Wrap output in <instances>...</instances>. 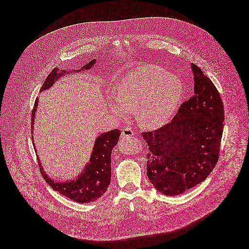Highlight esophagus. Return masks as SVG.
Wrapping results in <instances>:
<instances>
[{"label": "esophagus", "mask_w": 249, "mask_h": 249, "mask_svg": "<svg viewBox=\"0 0 249 249\" xmlns=\"http://www.w3.org/2000/svg\"><path fill=\"white\" fill-rule=\"evenodd\" d=\"M134 135V132L133 130L130 128V127H125L123 132H122V138L124 139V138H128V137H131Z\"/></svg>", "instance_id": "obj_1"}]
</instances>
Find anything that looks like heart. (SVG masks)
Segmentation results:
<instances>
[{"label": "heart", "instance_id": "heart-1", "mask_svg": "<svg viewBox=\"0 0 249 249\" xmlns=\"http://www.w3.org/2000/svg\"><path fill=\"white\" fill-rule=\"evenodd\" d=\"M183 95L178 75L143 63L123 75L116 84V98L108 99L110 112L125 120L136 112L138 124L147 129L164 125L176 113Z\"/></svg>", "mask_w": 249, "mask_h": 249}]
</instances>
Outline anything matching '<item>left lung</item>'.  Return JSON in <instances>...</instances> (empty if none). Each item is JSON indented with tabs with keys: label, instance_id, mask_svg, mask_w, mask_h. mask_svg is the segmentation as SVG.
Segmentation results:
<instances>
[{
	"label": "left lung",
	"instance_id": "8db88e82",
	"mask_svg": "<svg viewBox=\"0 0 249 249\" xmlns=\"http://www.w3.org/2000/svg\"><path fill=\"white\" fill-rule=\"evenodd\" d=\"M194 96L182 104L171 123L142 132L148 145L146 175L166 196H178L204 181L213 171L223 132L224 109L211 79L196 64Z\"/></svg>",
	"mask_w": 249,
	"mask_h": 249
}]
</instances>
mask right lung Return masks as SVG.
I'll use <instances>...</instances> for the list:
<instances>
[{
    "mask_svg": "<svg viewBox=\"0 0 249 249\" xmlns=\"http://www.w3.org/2000/svg\"><path fill=\"white\" fill-rule=\"evenodd\" d=\"M97 60L93 59L88 64L81 67L79 70H73L71 72L90 70ZM65 73H70V71L60 70L59 68H54L47 76L44 81L40 92L51 88L57 79L64 76ZM38 98H36L35 107L32 115V133L34 134L35 119L38 107ZM121 131L119 129H114L108 132H104L96 138L95 144L89 159V162L85 165L84 170L77 177L67 180V181H55L53 178H49L42 168V164L38 157L39 170L45 181L56 192L62 196L70 198L71 200L79 203H88L96 201L107 191L108 186L111 181V153L113 147L119 141ZM34 138V137H33ZM35 145V142H34ZM35 148L36 147L35 145ZM37 153V151H36Z\"/></svg>",
    "mask_w": 249,
    "mask_h": 249,
    "instance_id": "add662e5",
    "label": "right lung"
}]
</instances>
